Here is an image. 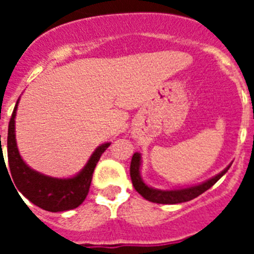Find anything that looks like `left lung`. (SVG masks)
Segmentation results:
<instances>
[{
  "mask_svg": "<svg viewBox=\"0 0 254 254\" xmlns=\"http://www.w3.org/2000/svg\"><path fill=\"white\" fill-rule=\"evenodd\" d=\"M232 165V164H230ZM229 167L221 173H219L214 178L208 179V181L203 182L201 185L193 186V187L181 188V190H156V188L149 187L146 183H143L142 178L140 174V167H141V155L138 152H134L131 160V168H129V174H131V181L133 185L134 190H137L138 193L143 197L145 199L150 201V202L155 203H163V205H174V203H182L187 202L190 199L196 198L199 194H202L203 192L211 188L212 186L219 181L221 177L225 174L229 170Z\"/></svg>",
  "mask_w": 254,
  "mask_h": 254,
  "instance_id": "left-lung-1",
  "label": "left lung"
}]
</instances>
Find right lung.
Returning <instances> with one entry per match:
<instances>
[{
	"label": "right lung",
	"mask_w": 254,
	"mask_h": 254,
	"mask_svg": "<svg viewBox=\"0 0 254 254\" xmlns=\"http://www.w3.org/2000/svg\"><path fill=\"white\" fill-rule=\"evenodd\" d=\"M17 104L19 100L13 108L7 133L8 169L11 172L10 179H12L11 182H13L15 185L13 187H16V190H19L30 202L46 211L60 212V211L76 208L86 198L93 179L94 169L102 154L109 147L111 142H105L99 147H96L84 169L77 176L64 179L44 176L28 167L19 154L16 137H15V117H16ZM2 155L3 154L1 151V159Z\"/></svg>",
	"instance_id": "obj_1"
}]
</instances>
